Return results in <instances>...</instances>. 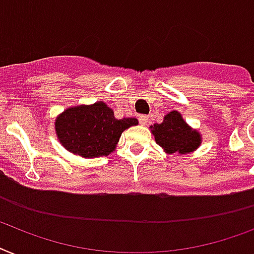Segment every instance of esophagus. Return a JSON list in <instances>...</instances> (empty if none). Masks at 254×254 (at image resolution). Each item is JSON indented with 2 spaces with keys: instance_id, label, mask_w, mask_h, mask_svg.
Instances as JSON below:
<instances>
[{
  "instance_id": "esophagus-1",
  "label": "esophagus",
  "mask_w": 254,
  "mask_h": 254,
  "mask_svg": "<svg viewBox=\"0 0 254 254\" xmlns=\"http://www.w3.org/2000/svg\"><path fill=\"white\" fill-rule=\"evenodd\" d=\"M139 123H141V125H147L148 117L147 116H141V117H139Z\"/></svg>"
}]
</instances>
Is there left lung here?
Returning <instances> with one entry per match:
<instances>
[{
    "label": "left lung",
    "instance_id": "1",
    "mask_svg": "<svg viewBox=\"0 0 254 254\" xmlns=\"http://www.w3.org/2000/svg\"><path fill=\"white\" fill-rule=\"evenodd\" d=\"M151 131L156 143L167 152L187 154L198 147L201 137L198 131L191 130L177 111H172L160 124H154Z\"/></svg>",
    "mask_w": 254,
    "mask_h": 254
}]
</instances>
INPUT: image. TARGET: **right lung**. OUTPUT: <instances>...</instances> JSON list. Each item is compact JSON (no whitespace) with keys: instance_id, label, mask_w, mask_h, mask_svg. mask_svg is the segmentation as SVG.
Instances as JSON below:
<instances>
[{"instance_id":"1","label":"right lung","mask_w":254,"mask_h":254,"mask_svg":"<svg viewBox=\"0 0 254 254\" xmlns=\"http://www.w3.org/2000/svg\"><path fill=\"white\" fill-rule=\"evenodd\" d=\"M137 119H115L106 103L66 109L56 120V133L64 147L83 158L107 156L115 150L121 133L137 125Z\"/></svg>"}]
</instances>
